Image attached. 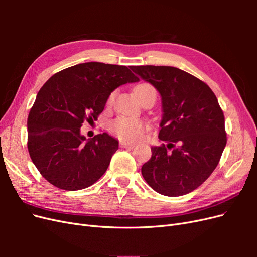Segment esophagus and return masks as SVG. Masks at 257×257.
Here are the masks:
<instances>
[{"label": "esophagus", "mask_w": 257, "mask_h": 257, "mask_svg": "<svg viewBox=\"0 0 257 257\" xmlns=\"http://www.w3.org/2000/svg\"><path fill=\"white\" fill-rule=\"evenodd\" d=\"M120 147H121V148H126V149H133V148L135 147V145H134V144H130V143L121 142V143H120Z\"/></svg>", "instance_id": "obj_1"}]
</instances>
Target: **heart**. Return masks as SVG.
I'll list each match as a JSON object with an SVG mask.
<instances>
[{
  "instance_id": "b5f03b06",
  "label": "heart",
  "mask_w": 257,
  "mask_h": 257,
  "mask_svg": "<svg viewBox=\"0 0 257 257\" xmlns=\"http://www.w3.org/2000/svg\"><path fill=\"white\" fill-rule=\"evenodd\" d=\"M147 91H155V89L149 83H141L135 88V94L138 99H141L143 94ZM114 94L109 95L107 104L110 105L113 100ZM149 128L148 123L142 119L128 118V116H118L109 124L111 133L122 142L136 143L144 137L145 133Z\"/></svg>"
}]
</instances>
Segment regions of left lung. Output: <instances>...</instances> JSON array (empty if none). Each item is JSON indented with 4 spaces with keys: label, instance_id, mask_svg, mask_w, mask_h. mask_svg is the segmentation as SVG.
<instances>
[{
    "label": "left lung",
    "instance_id": "1",
    "mask_svg": "<svg viewBox=\"0 0 257 257\" xmlns=\"http://www.w3.org/2000/svg\"><path fill=\"white\" fill-rule=\"evenodd\" d=\"M132 71L160 92L159 138L167 143L151 147L143 177L162 195H185L203 184L219 164L227 142L222 108L207 83L182 69L142 65Z\"/></svg>",
    "mask_w": 257,
    "mask_h": 257
}]
</instances>
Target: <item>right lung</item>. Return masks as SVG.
Wrapping results in <instances>:
<instances>
[{
    "label": "right lung",
    "mask_w": 257,
    "mask_h": 257,
    "mask_svg": "<svg viewBox=\"0 0 257 257\" xmlns=\"http://www.w3.org/2000/svg\"><path fill=\"white\" fill-rule=\"evenodd\" d=\"M139 78L123 65L88 62L51 76L28 116V150L41 175L64 191L94 184L109 166L119 143L107 133L87 141L83 122L97 120L110 93Z\"/></svg>",
    "instance_id": "obj_1"
}]
</instances>
